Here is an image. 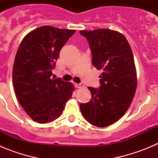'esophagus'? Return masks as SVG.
Here are the masks:
<instances>
[{
	"instance_id": "esophagus-1",
	"label": "esophagus",
	"mask_w": 158,
	"mask_h": 158,
	"mask_svg": "<svg viewBox=\"0 0 158 158\" xmlns=\"http://www.w3.org/2000/svg\"><path fill=\"white\" fill-rule=\"evenodd\" d=\"M75 87L77 88V89H81L84 87V85L82 84H75Z\"/></svg>"
}]
</instances>
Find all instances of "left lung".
I'll list each match as a JSON object with an SVG mask.
<instances>
[{
  "instance_id": "obj_1",
  "label": "left lung",
  "mask_w": 158,
  "mask_h": 158,
  "mask_svg": "<svg viewBox=\"0 0 158 158\" xmlns=\"http://www.w3.org/2000/svg\"><path fill=\"white\" fill-rule=\"evenodd\" d=\"M87 39L93 55V65L101 69L100 87H89L92 99L81 104L86 120L98 127H105L125 114L135 96L137 72L133 53L126 37L116 31L96 29L81 31Z\"/></svg>"
}]
</instances>
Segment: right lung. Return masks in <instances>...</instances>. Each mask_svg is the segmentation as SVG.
Returning <instances> with one entry per match:
<instances>
[{"label": "right lung", "instance_id": "right-lung-1", "mask_svg": "<svg viewBox=\"0 0 158 158\" xmlns=\"http://www.w3.org/2000/svg\"><path fill=\"white\" fill-rule=\"evenodd\" d=\"M75 31L43 26L19 44L12 69L14 90L25 112L38 123L58 118L74 91L71 82L51 77L61 49Z\"/></svg>", "mask_w": 158, "mask_h": 158}]
</instances>
